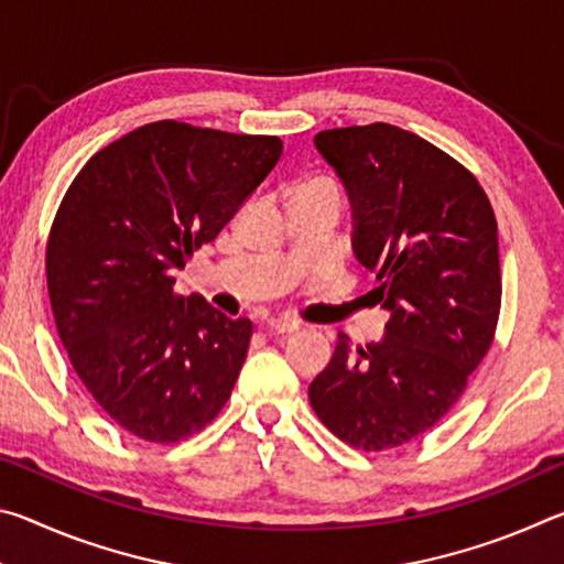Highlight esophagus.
Listing matches in <instances>:
<instances>
[{"mask_svg": "<svg viewBox=\"0 0 564 564\" xmlns=\"http://www.w3.org/2000/svg\"><path fill=\"white\" fill-rule=\"evenodd\" d=\"M299 328H301L299 323L283 321V318H273V321L265 323V330H269L271 336H285V333H295Z\"/></svg>", "mask_w": 564, "mask_h": 564, "instance_id": "34e87169", "label": "esophagus"}]
</instances>
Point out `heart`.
I'll list each match as a JSON object with an SVG mask.
<instances>
[{
	"instance_id": "obj_1",
	"label": "heart",
	"mask_w": 564,
	"mask_h": 564,
	"mask_svg": "<svg viewBox=\"0 0 564 564\" xmlns=\"http://www.w3.org/2000/svg\"><path fill=\"white\" fill-rule=\"evenodd\" d=\"M311 186H330V184H311Z\"/></svg>"
}]
</instances>
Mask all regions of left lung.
I'll list each match as a JSON object with an SVG mask.
<instances>
[{
	"label": "left lung",
	"instance_id": "obj_1",
	"mask_svg": "<svg viewBox=\"0 0 564 564\" xmlns=\"http://www.w3.org/2000/svg\"><path fill=\"white\" fill-rule=\"evenodd\" d=\"M352 206V251L380 281L386 338L346 333L308 388L328 431L356 451L415 441L451 413L495 340L498 221L480 181L417 133L368 123L316 133Z\"/></svg>",
	"mask_w": 564,
	"mask_h": 564
}]
</instances>
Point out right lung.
<instances>
[{"instance_id":"add662e5","label":"right lung","mask_w":564,"mask_h":564,"mask_svg":"<svg viewBox=\"0 0 564 564\" xmlns=\"http://www.w3.org/2000/svg\"><path fill=\"white\" fill-rule=\"evenodd\" d=\"M283 154L251 137L164 119L123 133L76 174L46 238V289L76 376L141 441H186L231 398L253 326L174 269L212 243Z\"/></svg>"}]
</instances>
